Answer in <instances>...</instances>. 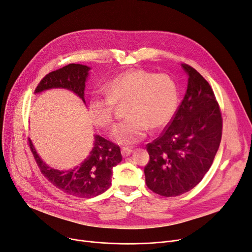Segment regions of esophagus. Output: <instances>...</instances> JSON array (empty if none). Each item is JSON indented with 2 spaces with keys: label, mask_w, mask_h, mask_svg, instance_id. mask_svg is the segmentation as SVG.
I'll list each match as a JSON object with an SVG mask.
<instances>
[{
  "label": "esophagus",
  "mask_w": 252,
  "mask_h": 252,
  "mask_svg": "<svg viewBox=\"0 0 252 252\" xmlns=\"http://www.w3.org/2000/svg\"><path fill=\"white\" fill-rule=\"evenodd\" d=\"M132 148H129V147H123L122 148V155H123V157L124 158H126V157H128L130 153H132Z\"/></svg>",
  "instance_id": "obj_1"
}]
</instances>
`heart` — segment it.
<instances>
[{
  "instance_id": "heart-1",
  "label": "heart",
  "mask_w": 252,
  "mask_h": 252,
  "mask_svg": "<svg viewBox=\"0 0 252 252\" xmlns=\"http://www.w3.org/2000/svg\"><path fill=\"white\" fill-rule=\"evenodd\" d=\"M106 94H95L90 100L93 122L110 127L116 103L127 102V118L112 130V139L119 144L132 145L143 140L149 129H159L173 119L179 105L177 82L168 74H156L134 69L120 73L106 83Z\"/></svg>"
}]
</instances>
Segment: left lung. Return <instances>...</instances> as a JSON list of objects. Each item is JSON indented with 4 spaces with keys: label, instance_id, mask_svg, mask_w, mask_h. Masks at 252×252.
I'll list each match as a JSON object with an SVG mask.
<instances>
[{
    "label": "left lung",
    "instance_id": "8db88e82",
    "mask_svg": "<svg viewBox=\"0 0 252 252\" xmlns=\"http://www.w3.org/2000/svg\"><path fill=\"white\" fill-rule=\"evenodd\" d=\"M187 94L165 132L146 145L147 188L162 196L192 189L209 171L220 147L222 117L210 84L190 65Z\"/></svg>",
    "mask_w": 252,
    "mask_h": 252
}]
</instances>
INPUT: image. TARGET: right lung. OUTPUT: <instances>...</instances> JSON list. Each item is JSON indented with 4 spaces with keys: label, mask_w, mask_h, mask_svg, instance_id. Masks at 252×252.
Segmentation results:
<instances>
[{
    "label": "right lung",
    "mask_w": 252,
    "mask_h": 252,
    "mask_svg": "<svg viewBox=\"0 0 252 252\" xmlns=\"http://www.w3.org/2000/svg\"><path fill=\"white\" fill-rule=\"evenodd\" d=\"M90 70L91 68L84 64L70 63L47 74L36 87L35 93L65 89L77 94L85 103V81ZM29 145L41 173L48 181L63 192L83 199L94 198L110 188L112 169L123 158L118 145L94 135V147L84 161L74 169L60 171L48 167L40 158L31 140Z\"/></svg>",
    "instance_id": "right-lung-1"
}]
</instances>
